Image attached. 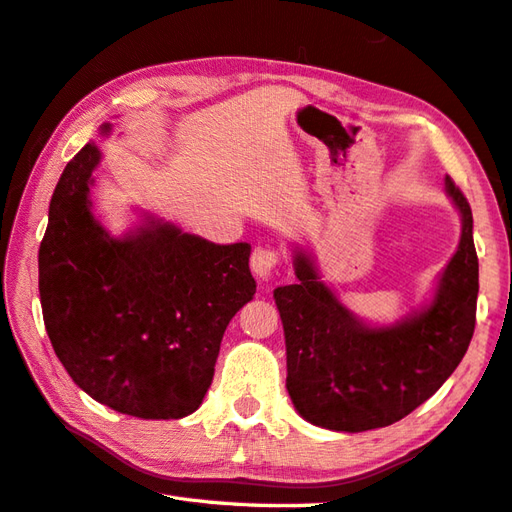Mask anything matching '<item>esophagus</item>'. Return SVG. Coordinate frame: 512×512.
Here are the masks:
<instances>
[{
    "instance_id": "esophagus-1",
    "label": "esophagus",
    "mask_w": 512,
    "mask_h": 512,
    "mask_svg": "<svg viewBox=\"0 0 512 512\" xmlns=\"http://www.w3.org/2000/svg\"><path fill=\"white\" fill-rule=\"evenodd\" d=\"M277 264H280V253L268 246H257L253 250V255H250V268H253V273L262 282L271 280V275L275 273Z\"/></svg>"
}]
</instances>
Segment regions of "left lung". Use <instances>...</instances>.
I'll return each instance as SVG.
<instances>
[{
  "label": "left lung",
  "instance_id": "8db88e82",
  "mask_svg": "<svg viewBox=\"0 0 512 512\" xmlns=\"http://www.w3.org/2000/svg\"><path fill=\"white\" fill-rule=\"evenodd\" d=\"M461 215L457 253L423 309L371 327L322 282L313 255L293 250L295 284L273 291L286 340V389L297 414L333 432H365L423 405L466 356L475 333L479 259L472 210L445 176Z\"/></svg>",
  "mask_w": 512,
  "mask_h": 512
}]
</instances>
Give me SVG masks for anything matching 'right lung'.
I'll return each instance as SVG.
<instances>
[{
	"label": "right lung",
	"instance_id": "right-lung-1",
	"mask_svg": "<svg viewBox=\"0 0 512 512\" xmlns=\"http://www.w3.org/2000/svg\"><path fill=\"white\" fill-rule=\"evenodd\" d=\"M100 159L87 143L53 190L37 255L44 327L94 401L138 418H183L199 410L228 322L255 295L250 244H212L152 215L109 235L89 199Z\"/></svg>",
	"mask_w": 512,
	"mask_h": 512
}]
</instances>
